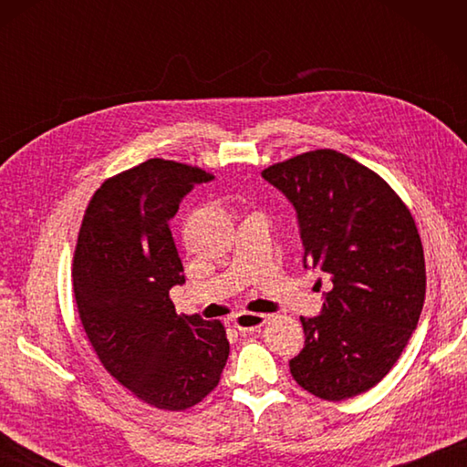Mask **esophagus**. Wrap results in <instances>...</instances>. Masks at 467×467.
<instances>
[{
  "label": "esophagus",
  "mask_w": 467,
  "mask_h": 467,
  "mask_svg": "<svg viewBox=\"0 0 467 467\" xmlns=\"http://www.w3.org/2000/svg\"><path fill=\"white\" fill-rule=\"evenodd\" d=\"M269 317L266 315H256V313H239L233 319V325L239 329L241 333H249L254 329H261V327L266 323Z\"/></svg>",
  "instance_id": "34e87169"
}]
</instances>
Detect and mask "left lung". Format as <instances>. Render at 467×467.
I'll use <instances>...</instances> for the list:
<instances>
[{"instance_id": "8db88e82", "label": "left lung", "mask_w": 467, "mask_h": 467, "mask_svg": "<svg viewBox=\"0 0 467 467\" xmlns=\"http://www.w3.org/2000/svg\"><path fill=\"white\" fill-rule=\"evenodd\" d=\"M263 178L295 208L305 269L331 283L321 313L301 317L305 347L289 361L293 379L327 401L355 398L389 373L418 327V226L381 176L337 150L299 154Z\"/></svg>"}]
</instances>
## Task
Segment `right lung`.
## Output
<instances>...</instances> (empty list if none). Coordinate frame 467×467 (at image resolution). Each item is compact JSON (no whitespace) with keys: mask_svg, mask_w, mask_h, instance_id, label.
<instances>
[{"mask_svg":"<svg viewBox=\"0 0 467 467\" xmlns=\"http://www.w3.org/2000/svg\"><path fill=\"white\" fill-rule=\"evenodd\" d=\"M201 168L150 158L98 188L74 254V295L84 331L108 373L138 400L182 411L221 381L228 339L221 321L178 315L184 283L171 221Z\"/></svg>","mask_w":467,"mask_h":467,"instance_id":"obj_1","label":"right lung"}]
</instances>
